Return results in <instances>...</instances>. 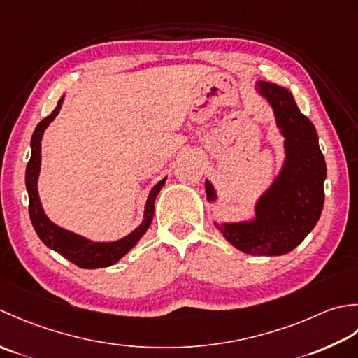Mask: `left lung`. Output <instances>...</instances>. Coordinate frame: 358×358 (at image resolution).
Here are the masks:
<instances>
[{
	"label": "left lung",
	"instance_id": "obj_1",
	"mask_svg": "<svg viewBox=\"0 0 358 358\" xmlns=\"http://www.w3.org/2000/svg\"><path fill=\"white\" fill-rule=\"evenodd\" d=\"M255 90L273 109L286 157L278 176L255 203L253 220L215 222V227L241 252L278 257L300 245L318 222L324 203L326 162L315 127L298 109L290 91L261 80ZM206 193L208 202L217 199L210 180H206Z\"/></svg>",
	"mask_w": 358,
	"mask_h": 358
}]
</instances>
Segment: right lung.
I'll return each mask as SVG.
<instances>
[{
	"label": "right lung",
	"instance_id": "obj_1",
	"mask_svg": "<svg viewBox=\"0 0 358 358\" xmlns=\"http://www.w3.org/2000/svg\"><path fill=\"white\" fill-rule=\"evenodd\" d=\"M63 99L58 100L57 108L52 111V114L43 119L38 125H36L32 138H31V160L27 162L26 166V188L29 194V216L34 229L36 231L38 238L45 243L49 249L60 253L62 257L69 259L72 264H76L82 268H100L108 267L117 262L122 257L133 249L137 244V241L141 239L145 231L148 230L150 224L152 221V215H155V201L156 196L159 194L160 188L164 187L166 178L159 180L157 184L151 188L148 194L147 203H145L143 211V221L138 225L136 230H133L125 238L113 241V243H96L87 238H83L72 233L66 229L60 227V225L54 224L46 216L45 210L41 207L40 196H38V176H40V166H41V138L45 134V129L49 127V123L52 122L57 114L60 113Z\"/></svg>",
	"mask_w": 358,
	"mask_h": 358
}]
</instances>
